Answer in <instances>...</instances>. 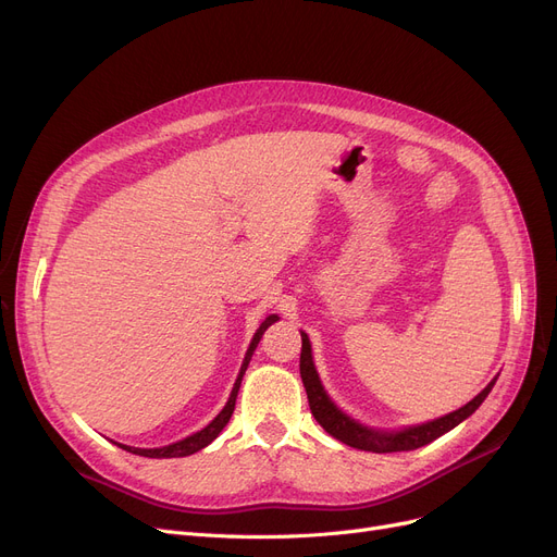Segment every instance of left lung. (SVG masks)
Instances as JSON below:
<instances>
[{
    "label": "left lung",
    "instance_id": "1",
    "mask_svg": "<svg viewBox=\"0 0 557 557\" xmlns=\"http://www.w3.org/2000/svg\"><path fill=\"white\" fill-rule=\"evenodd\" d=\"M300 336H302L300 376H302V384H305V391H307L311 416L330 435H334L336 441H341L349 447H355V449H361V451H372V454L411 451V449H418V447H424V445L433 443L435 437H441L443 433L451 431L462 420L470 418L476 411V408L483 404V399L487 397V393L492 391V386L496 382V379H494V382H490L472 401H467L462 408H458V411H454L445 418H437L433 422L418 424V426H408V429H401V431H376V429H368V426L355 422L349 416H345L341 408L330 399V395L325 393L323 384H320L318 372L313 368L309 336L305 332H300Z\"/></svg>",
    "mask_w": 557,
    "mask_h": 557
}]
</instances>
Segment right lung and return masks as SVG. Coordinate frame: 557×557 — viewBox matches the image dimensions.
I'll return each instance as SVG.
<instances>
[{"instance_id": "1", "label": "right lung", "mask_w": 557, "mask_h": 557, "mask_svg": "<svg viewBox=\"0 0 557 557\" xmlns=\"http://www.w3.org/2000/svg\"><path fill=\"white\" fill-rule=\"evenodd\" d=\"M275 320H280L275 313L269 315V318L263 320V323L259 325V330L255 332V336H252V341H250V347H248V352H246V357H244V363H242L237 382H234V388H232V393H230V399H227V404L223 406V411H221L208 426L200 429L198 433H194V435H189V437H185V441H181V443H173V445H166V447H160V449H139V447H128V445H120V447L126 449V451H131V454L146 456V458H183V456H191V454L200 451L202 447H208V445L214 441V437L223 431V426L230 422V418H232V413H234V401H237L242 379H244L246 368H248V363H250V359H252L255 347H257L259 338L263 336V332H267V330L275 323Z\"/></svg>"}]
</instances>
